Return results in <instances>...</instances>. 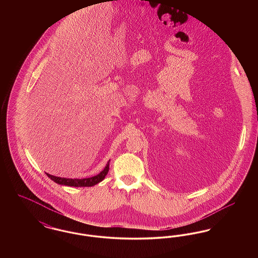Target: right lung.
Returning <instances> with one entry per match:
<instances>
[{
    "instance_id": "right-lung-1",
    "label": "right lung",
    "mask_w": 258,
    "mask_h": 258,
    "mask_svg": "<svg viewBox=\"0 0 258 258\" xmlns=\"http://www.w3.org/2000/svg\"><path fill=\"white\" fill-rule=\"evenodd\" d=\"M109 171V161L107 162L106 166L104 167V169L100 173H98V175L94 176V177H90V178H83V179H70V178H61V177H56L53 175H50L48 173H46V175L49 177L52 181H54L57 184H61V185H69V186H93L95 184H98L99 182H101L105 176L107 175V173Z\"/></svg>"
}]
</instances>
